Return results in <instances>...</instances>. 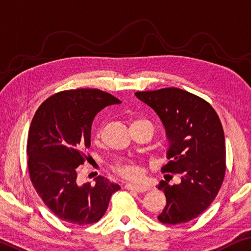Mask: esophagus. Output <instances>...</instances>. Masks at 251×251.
<instances>
[{
	"mask_svg": "<svg viewBox=\"0 0 251 251\" xmlns=\"http://www.w3.org/2000/svg\"><path fill=\"white\" fill-rule=\"evenodd\" d=\"M125 189L127 190H133V191H136V192H140V193H143V192H147L149 188L148 186H144V185H139V184H128L125 185Z\"/></svg>",
	"mask_w": 251,
	"mask_h": 251,
	"instance_id": "1",
	"label": "esophagus"
}]
</instances>
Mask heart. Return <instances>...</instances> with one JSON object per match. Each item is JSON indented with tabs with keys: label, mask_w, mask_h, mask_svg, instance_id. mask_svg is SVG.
Here are the masks:
<instances>
[{
	"label": "heart",
	"mask_w": 251,
	"mask_h": 251,
	"mask_svg": "<svg viewBox=\"0 0 251 251\" xmlns=\"http://www.w3.org/2000/svg\"><path fill=\"white\" fill-rule=\"evenodd\" d=\"M111 168L117 174L128 179H135L140 176L139 166L136 162L129 159H118L112 164Z\"/></svg>",
	"instance_id": "1"
}]
</instances>
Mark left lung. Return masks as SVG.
I'll return each mask as SVG.
<instances>
[{"instance_id":"8db88e82","label":"left lung","mask_w":251,"mask_h":251,"mask_svg":"<svg viewBox=\"0 0 251 251\" xmlns=\"http://www.w3.org/2000/svg\"><path fill=\"white\" fill-rule=\"evenodd\" d=\"M153 109L169 141L161 172L178 174L179 184L161 181L166 206L158 220L176 225L202 214L216 198L225 176V139L220 117L202 98L177 87L136 92Z\"/></svg>"}]
</instances>
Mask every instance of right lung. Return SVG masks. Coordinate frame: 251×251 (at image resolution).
Instances as JSON below:
<instances>
[{"instance_id": "1", "label": "right lung", "mask_w": 251, "mask_h": 251, "mask_svg": "<svg viewBox=\"0 0 251 251\" xmlns=\"http://www.w3.org/2000/svg\"><path fill=\"white\" fill-rule=\"evenodd\" d=\"M98 89L55 93L35 112L27 139V166L37 195L60 220L77 225L97 223L121 186L98 176L95 184H77V167L87 159L91 127L99 111L121 103Z\"/></svg>"}]
</instances>
